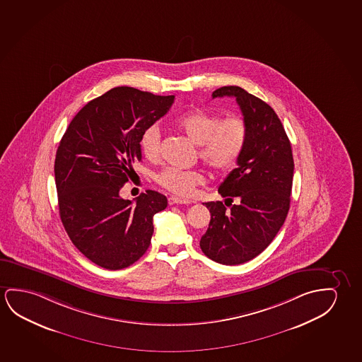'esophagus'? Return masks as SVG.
<instances>
[{
	"mask_svg": "<svg viewBox=\"0 0 362 362\" xmlns=\"http://www.w3.org/2000/svg\"><path fill=\"white\" fill-rule=\"evenodd\" d=\"M189 204H192V201L184 200V199H180L176 196L168 197V205H189Z\"/></svg>",
	"mask_w": 362,
	"mask_h": 362,
	"instance_id": "esophagus-1",
	"label": "esophagus"
}]
</instances>
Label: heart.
Listing matches in <instances>:
<instances>
[{"label": "heart", "mask_w": 362, "mask_h": 362, "mask_svg": "<svg viewBox=\"0 0 362 362\" xmlns=\"http://www.w3.org/2000/svg\"><path fill=\"white\" fill-rule=\"evenodd\" d=\"M180 130L200 146L199 156L215 173H226L235 168L247 141V124L241 116L221 119L202 110H192L175 119ZM141 151L147 160L160 156L161 131L157 124L147 127L141 136ZM157 184L178 196H189L205 178L197 170L166 168L156 175Z\"/></svg>", "instance_id": "b5f03b06"}]
</instances>
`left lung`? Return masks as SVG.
Segmentation results:
<instances>
[{
  "mask_svg": "<svg viewBox=\"0 0 362 362\" xmlns=\"http://www.w3.org/2000/svg\"><path fill=\"white\" fill-rule=\"evenodd\" d=\"M236 98L247 124L243 155L218 194L221 201L205 202L210 223L200 247L209 259L222 264L247 262L275 238L290 209L293 157L291 144L279 116L270 105L238 86H223L212 98ZM226 204V202H225Z\"/></svg>",
  "mask_w": 362,
  "mask_h": 362,
  "instance_id": "8db88e82",
  "label": "left lung"
}]
</instances>
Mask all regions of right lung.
<instances>
[{"label": "right lung", "instance_id": "1", "mask_svg": "<svg viewBox=\"0 0 362 362\" xmlns=\"http://www.w3.org/2000/svg\"><path fill=\"white\" fill-rule=\"evenodd\" d=\"M175 96L115 87L92 100L71 121L59 141L54 181L59 217L72 243L93 264L121 270L151 243L153 215L168 199L147 189L135 202L119 189L136 175L141 136L168 114Z\"/></svg>", "mask_w": 362, "mask_h": 362}]
</instances>
